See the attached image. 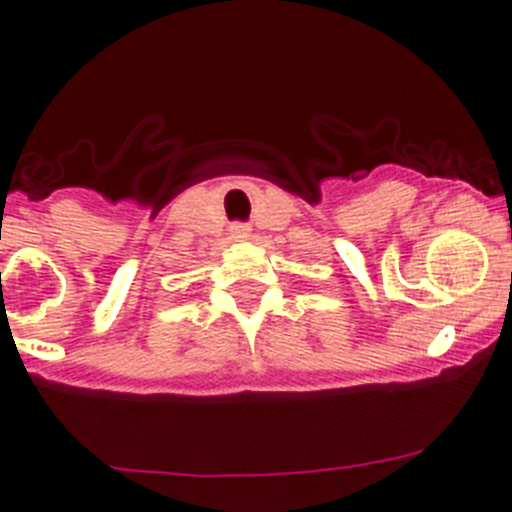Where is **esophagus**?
Returning <instances> with one entry per match:
<instances>
[{
    "instance_id": "esophagus-1",
    "label": "esophagus",
    "mask_w": 512,
    "mask_h": 512,
    "mask_svg": "<svg viewBox=\"0 0 512 512\" xmlns=\"http://www.w3.org/2000/svg\"><path fill=\"white\" fill-rule=\"evenodd\" d=\"M230 232L235 237H247L250 235V225H245V222H235V225L230 227Z\"/></svg>"
}]
</instances>
